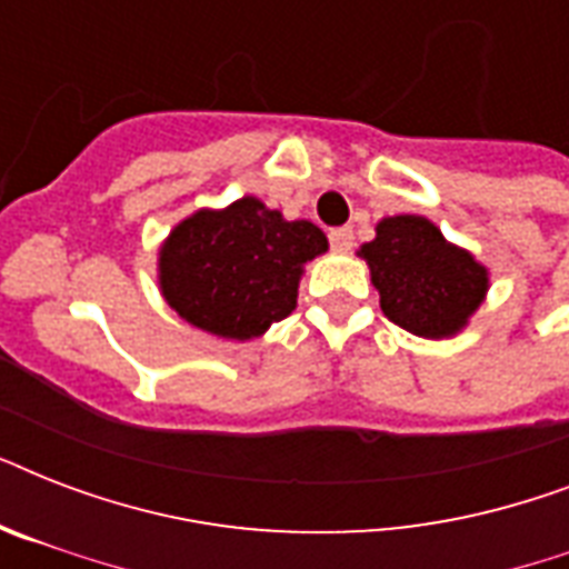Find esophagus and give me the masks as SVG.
I'll return each mask as SVG.
<instances>
[{"label":"esophagus","mask_w":569,"mask_h":569,"mask_svg":"<svg viewBox=\"0 0 569 569\" xmlns=\"http://www.w3.org/2000/svg\"><path fill=\"white\" fill-rule=\"evenodd\" d=\"M330 248L337 250V253H348V250L355 248V232H351V227L330 230Z\"/></svg>","instance_id":"34e87169"}]
</instances>
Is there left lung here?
Returning a JSON list of instances; mask_svg holds the SVG:
<instances>
[{
  "label": "left lung",
  "instance_id": "left-lung-1",
  "mask_svg": "<svg viewBox=\"0 0 569 569\" xmlns=\"http://www.w3.org/2000/svg\"><path fill=\"white\" fill-rule=\"evenodd\" d=\"M357 257L369 266L383 316L413 337H458L490 292V268L425 214L380 218Z\"/></svg>",
  "mask_w": 569,
  "mask_h": 569
}]
</instances>
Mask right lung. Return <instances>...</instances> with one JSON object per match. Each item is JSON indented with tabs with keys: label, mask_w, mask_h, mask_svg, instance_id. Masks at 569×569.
Here are the masks:
<instances>
[{
	"label": "right lung",
	"mask_w": 569,
	"mask_h": 569,
	"mask_svg": "<svg viewBox=\"0 0 569 569\" xmlns=\"http://www.w3.org/2000/svg\"><path fill=\"white\" fill-rule=\"evenodd\" d=\"M328 253L312 221H286L259 197L203 206L159 244L156 280L164 303L209 337L250 342L292 316L303 266Z\"/></svg>",
	"instance_id": "obj_1"
}]
</instances>
